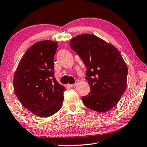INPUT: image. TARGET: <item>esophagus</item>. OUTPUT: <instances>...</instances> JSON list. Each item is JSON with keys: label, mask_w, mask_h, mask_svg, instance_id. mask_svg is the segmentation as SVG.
<instances>
[{"label": "esophagus", "mask_w": 147, "mask_h": 147, "mask_svg": "<svg viewBox=\"0 0 147 147\" xmlns=\"http://www.w3.org/2000/svg\"><path fill=\"white\" fill-rule=\"evenodd\" d=\"M78 83H79V81H78V80H76V82H75V84H69V86H70V87H71V88L74 87V86H77L78 84Z\"/></svg>", "instance_id": "34e87169"}]
</instances>
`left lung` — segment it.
Listing matches in <instances>:
<instances>
[{
	"mask_svg": "<svg viewBox=\"0 0 147 147\" xmlns=\"http://www.w3.org/2000/svg\"><path fill=\"white\" fill-rule=\"evenodd\" d=\"M69 45L87 68L86 78L91 92L82 97L84 105L103 113L113 108L125 92L127 81L128 67L119 51L92 34L76 36Z\"/></svg>",
	"mask_w": 147,
	"mask_h": 147,
	"instance_id": "obj_1",
	"label": "left lung"
}]
</instances>
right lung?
<instances>
[{"mask_svg":"<svg viewBox=\"0 0 147 147\" xmlns=\"http://www.w3.org/2000/svg\"><path fill=\"white\" fill-rule=\"evenodd\" d=\"M57 43L33 44L22 57L14 75L15 94L24 107L40 117H49L61 108L65 87L54 77L53 58Z\"/></svg>","mask_w":147,"mask_h":147,"instance_id":"1","label":"right lung"}]
</instances>
